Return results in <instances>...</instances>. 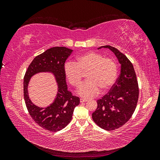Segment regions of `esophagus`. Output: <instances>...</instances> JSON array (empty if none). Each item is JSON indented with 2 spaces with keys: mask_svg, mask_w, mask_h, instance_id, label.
Wrapping results in <instances>:
<instances>
[{
  "mask_svg": "<svg viewBox=\"0 0 160 160\" xmlns=\"http://www.w3.org/2000/svg\"><path fill=\"white\" fill-rule=\"evenodd\" d=\"M86 101H88V99H84V98H81V99H80V102H81V103L86 102Z\"/></svg>",
  "mask_w": 160,
  "mask_h": 160,
  "instance_id": "1",
  "label": "esophagus"
}]
</instances>
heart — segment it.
<instances>
[{
    "label": "heart",
    "mask_w": 160,
    "mask_h": 160,
    "mask_svg": "<svg viewBox=\"0 0 160 160\" xmlns=\"http://www.w3.org/2000/svg\"><path fill=\"white\" fill-rule=\"evenodd\" d=\"M88 80L77 90V93L85 98H91L109 89L117 78L118 67L112 59L99 52L90 51L77 57L75 62H67L64 73L69 83L75 87L80 85L85 72Z\"/></svg>",
    "instance_id": "b5f03b06"
}]
</instances>
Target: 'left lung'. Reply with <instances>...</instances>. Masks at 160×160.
I'll return each instance as SVG.
<instances>
[{"label": "left lung", "instance_id": "8db88e82", "mask_svg": "<svg viewBox=\"0 0 160 160\" xmlns=\"http://www.w3.org/2000/svg\"><path fill=\"white\" fill-rule=\"evenodd\" d=\"M112 51L121 65V72L116 83L102 99L98 100V108L92 113L94 122L108 131L118 129L132 117L137 106L139 88L136 74L131 61L115 47L105 45Z\"/></svg>", "mask_w": 160, "mask_h": 160}]
</instances>
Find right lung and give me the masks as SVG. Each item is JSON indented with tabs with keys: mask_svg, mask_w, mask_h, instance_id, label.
<instances>
[{
	"mask_svg": "<svg viewBox=\"0 0 160 160\" xmlns=\"http://www.w3.org/2000/svg\"><path fill=\"white\" fill-rule=\"evenodd\" d=\"M65 47H55L37 56L28 66L24 77V98L28 113L32 119L41 126L50 132L60 131L68 125L72 113L80 99L72 95L67 90L64 67L66 59L72 52ZM39 72H50L58 83V93L53 102L46 108L34 104L28 95V86L31 77Z\"/></svg>",
	"mask_w": 160,
	"mask_h": 160,
	"instance_id": "add662e5",
	"label": "right lung"
}]
</instances>
